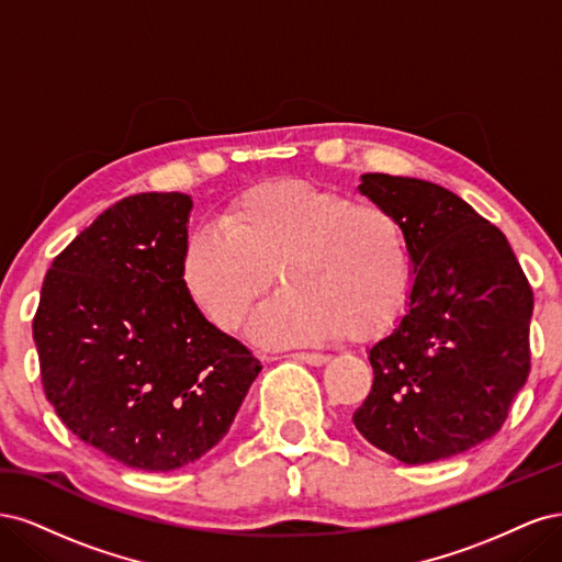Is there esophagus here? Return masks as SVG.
Returning <instances> with one entry per match:
<instances>
[{"instance_id": "obj_1", "label": "esophagus", "mask_w": 562, "mask_h": 562, "mask_svg": "<svg viewBox=\"0 0 562 562\" xmlns=\"http://www.w3.org/2000/svg\"><path fill=\"white\" fill-rule=\"evenodd\" d=\"M293 359H295V361H302V363H307V366H314V368H318V366H326V363L330 361V356H326V353H310V351H297V353H293Z\"/></svg>"}]
</instances>
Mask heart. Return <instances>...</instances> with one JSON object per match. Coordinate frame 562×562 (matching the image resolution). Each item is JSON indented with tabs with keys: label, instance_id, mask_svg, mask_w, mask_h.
Listing matches in <instances>:
<instances>
[{
	"label": "heart",
	"instance_id": "heart-1",
	"mask_svg": "<svg viewBox=\"0 0 562 562\" xmlns=\"http://www.w3.org/2000/svg\"><path fill=\"white\" fill-rule=\"evenodd\" d=\"M283 295L255 316L262 345H307L366 335L396 310L411 271L403 227L389 209L302 180L255 184L232 199L217 229L190 234L180 283L220 330H236L269 291Z\"/></svg>",
	"mask_w": 562,
	"mask_h": 562
}]
</instances>
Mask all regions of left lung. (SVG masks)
I'll list each match as a JSON object with an SVG mask.
<instances>
[{"label": "left lung", "instance_id": "obj_1", "mask_svg": "<svg viewBox=\"0 0 562 562\" xmlns=\"http://www.w3.org/2000/svg\"><path fill=\"white\" fill-rule=\"evenodd\" d=\"M411 258L407 310L368 347L372 389L356 429L405 464H429L495 436L530 372L532 288L506 236L429 180L363 173Z\"/></svg>", "mask_w": 562, "mask_h": 562}]
</instances>
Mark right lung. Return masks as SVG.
Segmentation results:
<instances>
[{"label": "right lung", "instance_id": "obj_1", "mask_svg": "<svg viewBox=\"0 0 562 562\" xmlns=\"http://www.w3.org/2000/svg\"><path fill=\"white\" fill-rule=\"evenodd\" d=\"M182 192L116 201L46 271L32 335L42 384L83 443L173 471L229 431L260 361L187 297Z\"/></svg>", "mask_w": 562, "mask_h": 562}]
</instances>
